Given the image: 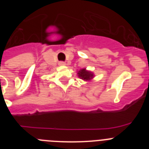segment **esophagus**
I'll return each instance as SVG.
<instances>
[{
	"instance_id": "34e87169",
	"label": "esophagus",
	"mask_w": 149,
	"mask_h": 149,
	"mask_svg": "<svg viewBox=\"0 0 149 149\" xmlns=\"http://www.w3.org/2000/svg\"><path fill=\"white\" fill-rule=\"evenodd\" d=\"M59 65H65V63L63 61H60L59 62Z\"/></svg>"
}]
</instances>
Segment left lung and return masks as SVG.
Masks as SVG:
<instances>
[{
  "label": "left lung",
  "mask_w": 149,
  "mask_h": 149,
  "mask_svg": "<svg viewBox=\"0 0 149 149\" xmlns=\"http://www.w3.org/2000/svg\"><path fill=\"white\" fill-rule=\"evenodd\" d=\"M77 75H78V77L81 79L86 81H91L93 78V77H94V74H93V72L87 71L86 68H82V69H81V70L77 72Z\"/></svg>",
  "instance_id": "obj_1"
}]
</instances>
